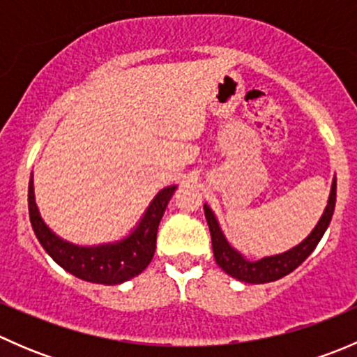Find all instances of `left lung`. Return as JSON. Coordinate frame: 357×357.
<instances>
[{
  "mask_svg": "<svg viewBox=\"0 0 357 357\" xmlns=\"http://www.w3.org/2000/svg\"><path fill=\"white\" fill-rule=\"evenodd\" d=\"M335 199H337V179L333 178L332 190H330L328 205H326L325 212L319 218L318 225L314 226L309 236L302 240L298 245H295L290 250L283 252V254L269 255V257H262L259 261H248L243 257L238 250H235L226 240L225 233L219 228V222L215 219L214 212L211 211L207 204L204 205L205 219H207L208 229H211V240H212V250H214V259L219 264V268L225 273H228L233 278L240 280L245 283H269L276 282V280L283 278L289 273L294 271L295 268L302 264L305 259L311 255L316 245L319 243L321 236L325 235L326 228H328L330 221L335 211Z\"/></svg>",
  "mask_w": 357,
  "mask_h": 357,
  "instance_id": "left-lung-1",
  "label": "left lung"
}]
</instances>
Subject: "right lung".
<instances>
[{
    "label": "right lung",
    "mask_w": 357,
    "mask_h": 357,
    "mask_svg": "<svg viewBox=\"0 0 357 357\" xmlns=\"http://www.w3.org/2000/svg\"><path fill=\"white\" fill-rule=\"evenodd\" d=\"M176 185L157 193L142 221L126 238L103 245L82 247L56 236L43 221L34 199V183L29 181V218L39 243L66 271L84 282L119 285L145 271L155 254L157 229Z\"/></svg>",
    "instance_id": "obj_1"
}]
</instances>
